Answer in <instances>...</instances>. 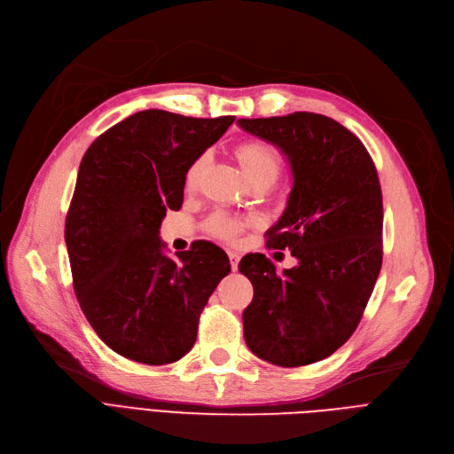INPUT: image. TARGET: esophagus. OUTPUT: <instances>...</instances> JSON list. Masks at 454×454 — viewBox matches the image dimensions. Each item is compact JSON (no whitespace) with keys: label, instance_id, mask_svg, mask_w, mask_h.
Instances as JSON below:
<instances>
[{"label":"esophagus","instance_id":"obj_1","mask_svg":"<svg viewBox=\"0 0 454 454\" xmlns=\"http://www.w3.org/2000/svg\"><path fill=\"white\" fill-rule=\"evenodd\" d=\"M228 257H230L231 270L235 272V270H237V265H239V254H237V252H228Z\"/></svg>","mask_w":454,"mask_h":454}]
</instances>
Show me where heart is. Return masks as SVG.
Wrapping results in <instances>:
<instances>
[{"label":"heart","mask_w":454,"mask_h":454,"mask_svg":"<svg viewBox=\"0 0 454 454\" xmlns=\"http://www.w3.org/2000/svg\"><path fill=\"white\" fill-rule=\"evenodd\" d=\"M235 156L239 160L241 169L250 184L272 185L283 173V165H285L283 156L267 141H259V139L243 141L235 147ZM207 161H209V154L202 153L189 163L184 176L187 189H193L197 185ZM239 226H241L239 221L230 217L226 213H213L206 221V230L213 237H219V239H224V241H233L237 233H239Z\"/></svg>","instance_id":"heart-1"}]
</instances>
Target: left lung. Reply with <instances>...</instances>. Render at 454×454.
I'll use <instances>...</instances> for the list:
<instances>
[{
  "instance_id": "8db88e82",
  "label": "left lung",
  "mask_w": 454,
  "mask_h": 454,
  "mask_svg": "<svg viewBox=\"0 0 454 454\" xmlns=\"http://www.w3.org/2000/svg\"><path fill=\"white\" fill-rule=\"evenodd\" d=\"M243 130L287 156L293 189L267 245L298 265L276 272L263 254L241 259L254 285L243 311L259 359L296 368L335 353L359 325L383 265V195L363 141L335 119L294 112L239 119Z\"/></svg>"
}]
</instances>
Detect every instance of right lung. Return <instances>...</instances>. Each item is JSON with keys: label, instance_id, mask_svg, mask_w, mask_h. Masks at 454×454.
I'll return each instance as SVG.
<instances>
[{"label": "right lung", "instance_id": "obj_1", "mask_svg": "<svg viewBox=\"0 0 454 454\" xmlns=\"http://www.w3.org/2000/svg\"><path fill=\"white\" fill-rule=\"evenodd\" d=\"M233 115H129L82 156L66 217V247L82 313L115 353L169 364L193 348L199 318L230 274L223 248L197 241L163 254L160 224L184 202L189 163L217 141Z\"/></svg>", "mask_w": 454, "mask_h": 454}]
</instances>
